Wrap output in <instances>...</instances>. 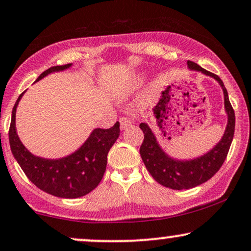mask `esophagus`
I'll use <instances>...</instances> for the list:
<instances>
[{"label":"esophagus","instance_id":"obj_1","mask_svg":"<svg viewBox=\"0 0 251 251\" xmlns=\"http://www.w3.org/2000/svg\"><path fill=\"white\" fill-rule=\"evenodd\" d=\"M119 122H120V128H122V129L127 128L128 126H131V124H132L131 120H129V118H127V117L120 118Z\"/></svg>","mask_w":251,"mask_h":251}]
</instances>
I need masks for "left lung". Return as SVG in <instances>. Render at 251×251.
<instances>
[{"mask_svg": "<svg viewBox=\"0 0 251 251\" xmlns=\"http://www.w3.org/2000/svg\"><path fill=\"white\" fill-rule=\"evenodd\" d=\"M187 65L189 70L201 72L206 76L214 78L220 84V86L222 87L223 96H225V111L227 113L228 120L221 140L203 155L189 160L175 159L168 155L160 146L152 128L146 123L140 124V128L144 132L140 155L147 171L160 185L171 189H176V191L189 189L206 182L221 168L227 158L235 131V113L221 78L212 72L204 70L200 65L191 60L187 62Z\"/></svg>", "mask_w": 251, "mask_h": 251, "instance_id": "left-lung-1", "label": "left lung"}]
</instances>
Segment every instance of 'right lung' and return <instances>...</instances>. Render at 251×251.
<instances>
[{
  "mask_svg": "<svg viewBox=\"0 0 251 251\" xmlns=\"http://www.w3.org/2000/svg\"><path fill=\"white\" fill-rule=\"evenodd\" d=\"M71 65L52 66L36 81L52 72L64 71ZM23 95L24 92L15 102L9 128V144L14 158L28 179L48 194L64 199H77L89 194L102 179L108 151L119 137V123L107 129L95 128L79 149L64 158H41L25 149L16 132V108Z\"/></svg>",
  "mask_w": 251,
  "mask_h": 251,
  "instance_id": "1",
  "label": "right lung"
}]
</instances>
